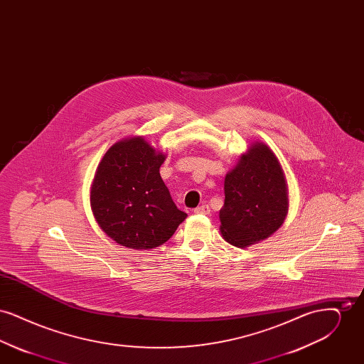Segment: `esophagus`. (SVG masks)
Listing matches in <instances>:
<instances>
[{"label":"esophagus","mask_w":364,"mask_h":364,"mask_svg":"<svg viewBox=\"0 0 364 364\" xmlns=\"http://www.w3.org/2000/svg\"><path fill=\"white\" fill-rule=\"evenodd\" d=\"M196 214H210V208H208V205H202V206H199V208H195L193 210Z\"/></svg>","instance_id":"esophagus-1"}]
</instances>
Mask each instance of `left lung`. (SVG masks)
Returning <instances> with one entry per match:
<instances>
[{
    "label": "left lung",
    "mask_w": 364,
    "mask_h": 364,
    "mask_svg": "<svg viewBox=\"0 0 364 364\" xmlns=\"http://www.w3.org/2000/svg\"><path fill=\"white\" fill-rule=\"evenodd\" d=\"M225 202L220 210L221 235L236 247L267 239L288 214V188L277 156L263 143L254 144L226 174Z\"/></svg>",
    "instance_id": "1"
}]
</instances>
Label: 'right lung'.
<instances>
[{"label": "right lung", "mask_w": 364, "mask_h": 364, "mask_svg": "<svg viewBox=\"0 0 364 364\" xmlns=\"http://www.w3.org/2000/svg\"><path fill=\"white\" fill-rule=\"evenodd\" d=\"M164 161L162 153L138 136L113 144L97 169L90 196L94 217L124 247H159L187 217L161 178Z\"/></svg>", "instance_id": "right-lung-1"}]
</instances>
